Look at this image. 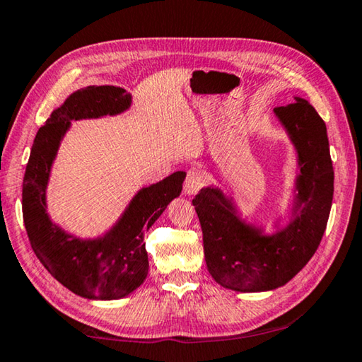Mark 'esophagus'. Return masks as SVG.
Segmentation results:
<instances>
[{
	"mask_svg": "<svg viewBox=\"0 0 362 362\" xmlns=\"http://www.w3.org/2000/svg\"><path fill=\"white\" fill-rule=\"evenodd\" d=\"M203 174L198 169H189L185 177V183H183V193L187 196H193L199 192V188L203 187Z\"/></svg>",
	"mask_w": 362,
	"mask_h": 362,
	"instance_id": "esophagus-1",
	"label": "esophagus"
}]
</instances>
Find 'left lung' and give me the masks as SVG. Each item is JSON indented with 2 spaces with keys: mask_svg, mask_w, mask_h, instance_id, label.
<instances>
[{
  "mask_svg": "<svg viewBox=\"0 0 362 362\" xmlns=\"http://www.w3.org/2000/svg\"><path fill=\"white\" fill-rule=\"evenodd\" d=\"M296 148L298 173L287 222L265 233L241 217L231 196L204 187L193 206L203 230L206 265L220 286L236 292H265L284 286L316 252L334 196V168L326 122L308 100L274 108Z\"/></svg>",
  "mask_w": 362,
  "mask_h": 362,
  "instance_id": "1",
  "label": "left lung"
}]
</instances>
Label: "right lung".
Returning a JSON list of instances; mask_svg holds the SVG:
<instances>
[{"instance_id": "1", "label": "right lung", "mask_w": 362, "mask_h": 362, "mask_svg": "<svg viewBox=\"0 0 362 362\" xmlns=\"http://www.w3.org/2000/svg\"><path fill=\"white\" fill-rule=\"evenodd\" d=\"M132 95L116 86H88L75 90L46 124L30 151L22 187V212L36 257L66 289L90 300L129 296L148 274L145 233L182 193L185 173L177 170L161 182L140 188L121 217L103 235L79 238L54 223L46 192L54 159L71 121L115 116L131 108Z\"/></svg>"}]
</instances>
